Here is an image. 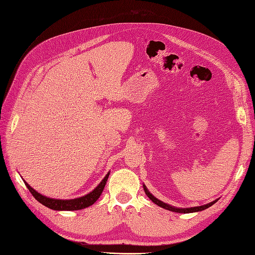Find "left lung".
Masks as SVG:
<instances>
[{"label": "left lung", "instance_id": "obj_1", "mask_svg": "<svg viewBox=\"0 0 255 255\" xmlns=\"http://www.w3.org/2000/svg\"><path fill=\"white\" fill-rule=\"evenodd\" d=\"M143 189H144L145 195L150 198V200H151L152 202H154V203H155L156 205H158V206H160V207L165 208V210L171 211V212H174V213H183V214H188V213H196V212H201V211H204V210H206V208H208V207H210V206H212L213 204H215V203L217 202L218 200H219V199H216V200H214V201H212V202H210V203H207V204H204V205H201V206H195V207H185V208H183V207H175V206H171L170 204H167V203H165V202H163V201H160V200H158L157 198L154 197V196L151 194V192L148 190V188L145 187V185H144V184H143Z\"/></svg>", "mask_w": 255, "mask_h": 255}]
</instances>
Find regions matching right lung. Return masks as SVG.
I'll use <instances>...</instances> for the list:
<instances>
[{"instance_id":"obj_1","label":"right lung","mask_w":255,"mask_h":255,"mask_svg":"<svg viewBox=\"0 0 255 255\" xmlns=\"http://www.w3.org/2000/svg\"><path fill=\"white\" fill-rule=\"evenodd\" d=\"M109 176H110V172L104 176V179L100 182L98 186L94 190L90 191L89 194L85 195L83 197H80V198L67 199V200L45 197V196L39 194L38 191H36L34 188L30 187L24 180H23V182L25 183L27 189L30 191V194L34 196V198L37 200V201L40 202L44 206L51 208V210H54V211H79V210H83V208H86V207L92 205L97 201V200L102 194Z\"/></svg>"}]
</instances>
